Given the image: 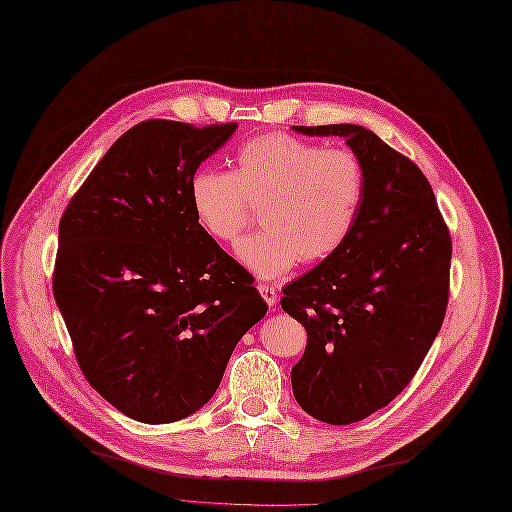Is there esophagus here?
<instances>
[{"mask_svg":"<svg viewBox=\"0 0 512 512\" xmlns=\"http://www.w3.org/2000/svg\"><path fill=\"white\" fill-rule=\"evenodd\" d=\"M258 291H260V296L264 298V302L269 304L271 308H273V306H277L279 296H277V289H275L273 285H269V283H260V285H258Z\"/></svg>","mask_w":512,"mask_h":512,"instance_id":"esophagus-1","label":"esophagus"}]
</instances>
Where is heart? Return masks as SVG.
Returning a JSON list of instances; mask_svg holds the SVG:
<instances>
[{"label":"heart","instance_id":"1","mask_svg":"<svg viewBox=\"0 0 512 512\" xmlns=\"http://www.w3.org/2000/svg\"><path fill=\"white\" fill-rule=\"evenodd\" d=\"M367 189L360 158L285 133L252 137L235 154V170L204 166L189 181V204L200 227L233 243L260 206L262 229L237 246L248 269L273 279L296 262H321L354 231Z\"/></svg>","mask_w":512,"mask_h":512}]
</instances>
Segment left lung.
I'll use <instances>...</instances> for the list:
<instances>
[{
	"label": "left lung",
	"mask_w": 512,
	"mask_h": 512,
	"mask_svg": "<svg viewBox=\"0 0 512 512\" xmlns=\"http://www.w3.org/2000/svg\"><path fill=\"white\" fill-rule=\"evenodd\" d=\"M344 137L367 189L352 235L283 289L308 342L291 387L310 417L350 425L387 406L419 371L448 306L452 241L421 168L358 125L294 127Z\"/></svg>",
	"instance_id": "left-lung-1"
}]
</instances>
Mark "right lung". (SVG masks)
<instances>
[{"label":"right lung","mask_w":512,"mask_h":512,"mask_svg":"<svg viewBox=\"0 0 512 512\" xmlns=\"http://www.w3.org/2000/svg\"><path fill=\"white\" fill-rule=\"evenodd\" d=\"M235 129L145 120L112 143L62 214L54 298L79 367L141 423L200 410L266 314L252 275L189 204L193 173Z\"/></svg>","instance_id":"right-lung-1"}]
</instances>
